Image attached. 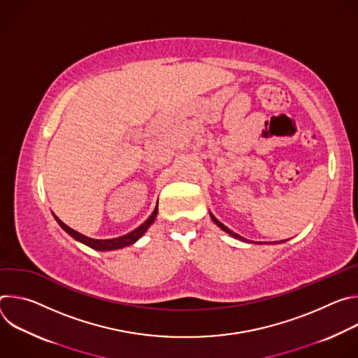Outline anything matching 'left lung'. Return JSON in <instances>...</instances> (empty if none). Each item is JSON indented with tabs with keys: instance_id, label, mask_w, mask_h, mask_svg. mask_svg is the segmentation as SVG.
I'll list each match as a JSON object with an SVG mask.
<instances>
[{
	"instance_id": "1",
	"label": "left lung",
	"mask_w": 358,
	"mask_h": 358,
	"mask_svg": "<svg viewBox=\"0 0 358 358\" xmlns=\"http://www.w3.org/2000/svg\"><path fill=\"white\" fill-rule=\"evenodd\" d=\"M210 215H211V220L215 222V225H217V227H220V228H221L224 232H227V234H228V235H231L232 238H235V239H239V241H242V242H250V243H253L252 241H248V239H245L243 236H241V235L235 234V232H234V231H231L228 227H225L224 224H221V222H220V221H218V220H217V218H215V217H214L211 213H210ZM282 242H285V241H276V242H269V243H282ZM259 243H268V242H259Z\"/></svg>"
}]
</instances>
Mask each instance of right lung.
Wrapping results in <instances>:
<instances>
[{
	"mask_svg": "<svg viewBox=\"0 0 358 358\" xmlns=\"http://www.w3.org/2000/svg\"><path fill=\"white\" fill-rule=\"evenodd\" d=\"M157 213H159V202L157 206L155 208V211L151 213V215L140 225L137 227L136 229H133L131 232L126 234V235H122V236H117V238H112V239H94V238H89L72 228H69L66 224H64L55 214H54V218L57 220V222L59 224V227L66 232L69 234L75 241L94 249V250H100V252H108V250H116V249H122V248H126V246H130L133 245L134 242H137L145 232L147 229L150 228V225L156 221L157 218Z\"/></svg>",
	"mask_w": 358,
	"mask_h": 358,
	"instance_id": "add662e5",
	"label": "right lung"
}]
</instances>
